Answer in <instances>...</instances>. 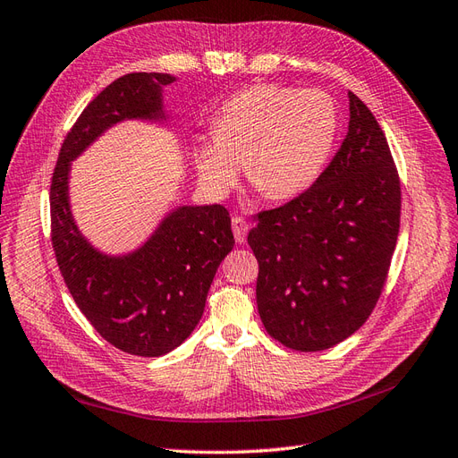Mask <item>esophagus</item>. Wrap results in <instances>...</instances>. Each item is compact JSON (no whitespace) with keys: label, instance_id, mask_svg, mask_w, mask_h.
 I'll return each mask as SVG.
<instances>
[{"label":"esophagus","instance_id":"obj_1","mask_svg":"<svg viewBox=\"0 0 458 458\" xmlns=\"http://www.w3.org/2000/svg\"><path fill=\"white\" fill-rule=\"evenodd\" d=\"M232 230H233V238H236V242L245 243L247 232H250V222H247L243 216H233L232 218Z\"/></svg>","mask_w":458,"mask_h":458}]
</instances>
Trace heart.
Returning a JSON list of instances; mask_svg holds the SVG:
<instances>
[{
    "label": "heart",
    "instance_id": "heart-1",
    "mask_svg": "<svg viewBox=\"0 0 458 458\" xmlns=\"http://www.w3.org/2000/svg\"><path fill=\"white\" fill-rule=\"evenodd\" d=\"M337 136L334 101L318 89L253 86L230 98L215 119V138L195 151L199 174L225 191L240 163L251 184L285 201L315 184Z\"/></svg>",
    "mask_w": 458,
    "mask_h": 458
}]
</instances>
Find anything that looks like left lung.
<instances>
[{"instance_id":"8db88e82","label":"left lung","mask_w":458,"mask_h":458,"mask_svg":"<svg viewBox=\"0 0 458 458\" xmlns=\"http://www.w3.org/2000/svg\"><path fill=\"white\" fill-rule=\"evenodd\" d=\"M349 130L315 184L253 215L257 309L287 349L322 351L369 320L401 222V180L384 130L349 91Z\"/></svg>"}]
</instances>
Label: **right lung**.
I'll use <instances>...</instances> for the list:
<instances>
[{
	"label": "right lung",
	"mask_w": 458,
	"mask_h": 458,
	"mask_svg": "<svg viewBox=\"0 0 458 458\" xmlns=\"http://www.w3.org/2000/svg\"><path fill=\"white\" fill-rule=\"evenodd\" d=\"M174 78L130 72L88 103L64 136L51 176V245L64 285L94 330L130 355L159 357L198 326L215 272L233 247L222 205L180 207L128 257L91 250L78 233L67 199L69 166L103 130L123 119L161 114V88Z\"/></svg>",
	"instance_id": "add662e5"
}]
</instances>
